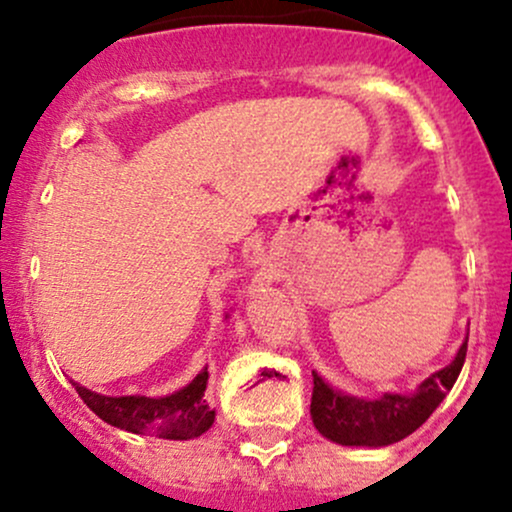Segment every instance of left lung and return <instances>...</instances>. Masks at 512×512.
<instances>
[{
	"label": "left lung",
	"mask_w": 512,
	"mask_h": 512,
	"mask_svg": "<svg viewBox=\"0 0 512 512\" xmlns=\"http://www.w3.org/2000/svg\"><path fill=\"white\" fill-rule=\"evenodd\" d=\"M467 339L457 351L455 361L426 378L414 395L387 392L380 399L349 397L327 385L313 370L310 416H313L315 428L332 443L356 445V448L361 445L383 448V445H392L411 436L443 402L445 392L455 385L464 356H467Z\"/></svg>",
	"instance_id": "1"
}]
</instances>
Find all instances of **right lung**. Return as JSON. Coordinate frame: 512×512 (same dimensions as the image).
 <instances>
[{
	"label": "right lung",
	"mask_w": 512,
	"mask_h": 512,
	"mask_svg": "<svg viewBox=\"0 0 512 512\" xmlns=\"http://www.w3.org/2000/svg\"><path fill=\"white\" fill-rule=\"evenodd\" d=\"M209 373L207 368L182 387L175 395L168 397H103L98 392L76 385V392L93 414H98L105 424L122 428L129 433L142 436H158L168 440H190L202 436L214 424L216 411L209 407L204 397Z\"/></svg>",
	"instance_id": "1"
}]
</instances>
